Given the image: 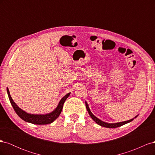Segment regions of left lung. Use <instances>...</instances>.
Returning a JSON list of instances; mask_svg holds the SVG:
<instances>
[{
  "mask_svg": "<svg viewBox=\"0 0 155 155\" xmlns=\"http://www.w3.org/2000/svg\"><path fill=\"white\" fill-rule=\"evenodd\" d=\"M85 105H86V108H87V110L88 112L89 115H90V116L91 117V118L95 121V122L98 124L99 125H101L102 127H107V128H116V127H119L121 126V125H124L126 124H128L129 122H130V121H132L134 118H137V117L138 116L137 115L134 118H133V119H130L129 120H127V121H121V122H118V123H107V122H105V121H101V120H100L99 118H97L96 116H95L94 115L92 114V112L91 111L90 109H89V107H88V105L87 104V102L85 101Z\"/></svg>",
  "mask_w": 155,
  "mask_h": 155,
  "instance_id": "8db88e82",
  "label": "left lung"
}]
</instances>
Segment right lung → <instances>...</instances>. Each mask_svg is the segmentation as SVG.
<instances>
[{
  "mask_svg": "<svg viewBox=\"0 0 155 155\" xmlns=\"http://www.w3.org/2000/svg\"><path fill=\"white\" fill-rule=\"evenodd\" d=\"M7 93L8 95L9 100H10L11 104L17 114L19 116L22 120L26 121V122L35 125H46L51 124L53 121H54L59 116L61 112L62 111L64 103L70 94V92H69L67 94L64 96H63L61 98V100L59 101L57 107H56L52 112L45 114H35L28 113V112L23 110L21 108L18 107L15 103L13 101L10 95V91H9L8 88H7Z\"/></svg>",
  "mask_w": 155,
  "mask_h": 155,
  "instance_id": "obj_1",
  "label": "right lung"
}]
</instances>
